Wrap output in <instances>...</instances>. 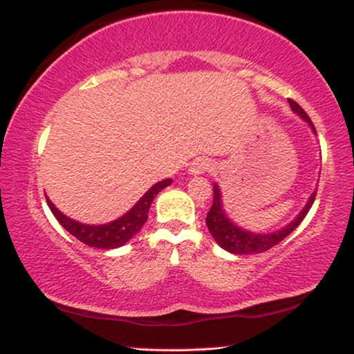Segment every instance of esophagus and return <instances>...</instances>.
<instances>
[{
  "instance_id": "esophagus-1",
  "label": "esophagus",
  "mask_w": 354,
  "mask_h": 354,
  "mask_svg": "<svg viewBox=\"0 0 354 354\" xmlns=\"http://www.w3.org/2000/svg\"><path fill=\"white\" fill-rule=\"evenodd\" d=\"M210 170H212L210 162L203 160V158H197V160L191 165V168H189V173H191V175H202V173H207Z\"/></svg>"
}]
</instances>
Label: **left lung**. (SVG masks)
Returning a JSON list of instances; mask_svg holds the SVG:
<instances>
[{
    "mask_svg": "<svg viewBox=\"0 0 354 354\" xmlns=\"http://www.w3.org/2000/svg\"><path fill=\"white\" fill-rule=\"evenodd\" d=\"M288 104H290L292 111L298 113L303 120L310 123L313 131L316 133V128H315V125H313V122L310 120V117H308V113L303 111V109L298 106L293 99H288ZM315 198H316V192H313L305 208L300 212V215H298L292 223H288L286 227L279 229V231L271 232V234H253V232L243 231L242 227L236 226L226 216V213H225V210H223V205H221V192L215 184V186H213V205L207 213L205 223L208 226V231L212 232L213 239H215L218 245H220L221 248H225V250L236 253V255H252V253H261V252H266L274 245H277L279 242L283 241V239H286L288 234L293 231V229L300 225V223L303 221V218H305L308 215V212H310Z\"/></svg>",
    "mask_w": 354,
    "mask_h": 354,
    "instance_id": "1",
    "label": "left lung"
}]
</instances>
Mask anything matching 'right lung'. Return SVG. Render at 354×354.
<instances>
[{
    "label": "right lung",
    "instance_id": "right-lung-1",
    "mask_svg": "<svg viewBox=\"0 0 354 354\" xmlns=\"http://www.w3.org/2000/svg\"><path fill=\"white\" fill-rule=\"evenodd\" d=\"M170 178L153 184V186L139 198L138 203L131 208V210L118 218V220L101 226L83 225V223L73 221L68 216L64 215V213L59 212L48 197L46 201L49 208H51L53 215L56 216V220L59 221V225H62V227L71 232L73 237H77L80 242L96 248H117L122 247L123 243H127L138 231H141L144 223L147 221V213L149 208H151L153 197H156L163 187L170 186Z\"/></svg>",
    "mask_w": 354,
    "mask_h": 354
}]
</instances>
